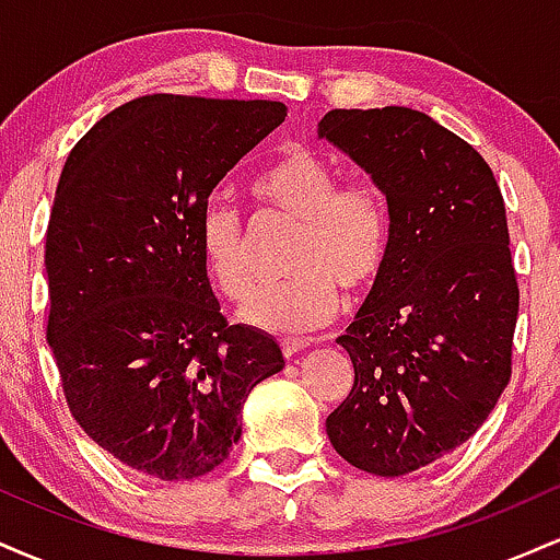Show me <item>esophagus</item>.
<instances>
[{
    "mask_svg": "<svg viewBox=\"0 0 560 560\" xmlns=\"http://www.w3.org/2000/svg\"><path fill=\"white\" fill-rule=\"evenodd\" d=\"M305 342H281V352H284V358H294L298 352L305 350Z\"/></svg>",
    "mask_w": 560,
    "mask_h": 560,
    "instance_id": "34e87169",
    "label": "esophagus"
}]
</instances>
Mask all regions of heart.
<instances>
[{
    "label": "heart",
    "instance_id": "heart-1",
    "mask_svg": "<svg viewBox=\"0 0 560 560\" xmlns=\"http://www.w3.org/2000/svg\"><path fill=\"white\" fill-rule=\"evenodd\" d=\"M316 150H289L260 173L253 191L266 208L300 223L289 271L292 281L266 287L242 307V320L268 334H307L326 326L339 289L363 294L376 284L389 253V210L374 184L343 182ZM197 244L208 276L229 300L253 292L247 231L240 210L210 199L197 215Z\"/></svg>",
    "mask_w": 560,
    "mask_h": 560
}]
</instances>
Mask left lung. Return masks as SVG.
<instances>
[{"mask_svg": "<svg viewBox=\"0 0 560 560\" xmlns=\"http://www.w3.org/2000/svg\"><path fill=\"white\" fill-rule=\"evenodd\" d=\"M318 139L369 173L389 210V253L337 339L355 369L326 419L361 471L402 477L460 447L511 378L518 287L490 165L410 107L331 110Z\"/></svg>", "mask_w": 560, "mask_h": 560, "instance_id": "obj_1", "label": "left lung"}]
</instances>
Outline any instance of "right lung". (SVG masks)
Returning <instances> with one entry per match:
<instances>
[{"label": "right lung", "instance_id": "obj_1", "mask_svg": "<svg viewBox=\"0 0 560 560\" xmlns=\"http://www.w3.org/2000/svg\"><path fill=\"white\" fill-rule=\"evenodd\" d=\"M284 118L281 102L141 96L105 115L60 173L47 342L79 427L147 477L223 464L249 392L284 369L273 337L221 316L197 244L215 186Z\"/></svg>", "mask_w": 560, "mask_h": 560}]
</instances>
